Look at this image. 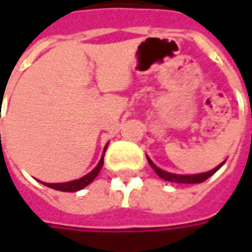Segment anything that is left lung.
Wrapping results in <instances>:
<instances>
[{"label": "left lung", "instance_id": "1", "mask_svg": "<svg viewBox=\"0 0 252 252\" xmlns=\"http://www.w3.org/2000/svg\"><path fill=\"white\" fill-rule=\"evenodd\" d=\"M147 160H149V164L151 165V168L156 171V174L160 177V178L165 179V181H169V182H177V184H200V182H203V181H206L209 177H212L216 171H218L223 164H224V161L218 165L216 168L210 169L208 172H203V174H195V175H179V174H171V172H167V171H162L160 169L153 161L147 157Z\"/></svg>", "mask_w": 252, "mask_h": 252}]
</instances>
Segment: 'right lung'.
Wrapping results in <instances>:
<instances>
[{
	"label": "right lung",
	"instance_id": "add662e5",
	"mask_svg": "<svg viewBox=\"0 0 252 252\" xmlns=\"http://www.w3.org/2000/svg\"><path fill=\"white\" fill-rule=\"evenodd\" d=\"M106 147H108V146H105L103 156H105ZM103 156H102V158L99 160V162H98V165L92 169L90 174H87L85 177H83V178L75 179V181H70V182H63V184H46V182H42V184H44V185L49 187V188L57 189V190H63V192H77V190H80V189L85 188L87 185H90L92 181L96 178V175L99 174L102 165H103Z\"/></svg>",
	"mask_w": 252,
	"mask_h": 252
}]
</instances>
